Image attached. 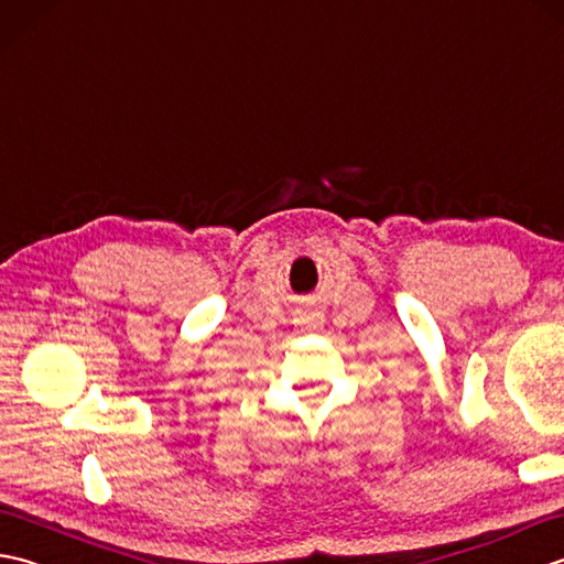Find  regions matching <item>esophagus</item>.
Returning a JSON list of instances; mask_svg holds the SVG:
<instances>
[{
  "mask_svg": "<svg viewBox=\"0 0 564 564\" xmlns=\"http://www.w3.org/2000/svg\"><path fill=\"white\" fill-rule=\"evenodd\" d=\"M322 325V322L319 319H313V327H319Z\"/></svg>",
  "mask_w": 564,
  "mask_h": 564,
  "instance_id": "obj_1",
  "label": "esophagus"
}]
</instances>
